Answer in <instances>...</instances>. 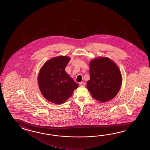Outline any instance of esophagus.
Returning <instances> with one entry per match:
<instances>
[{
	"label": "esophagus",
	"instance_id": "esophagus-1",
	"mask_svg": "<svg viewBox=\"0 0 150 150\" xmlns=\"http://www.w3.org/2000/svg\"><path fill=\"white\" fill-rule=\"evenodd\" d=\"M85 85H86V83H83V82H81L79 83L80 86H81V87H84V86H85Z\"/></svg>",
	"mask_w": 150,
	"mask_h": 150
}]
</instances>
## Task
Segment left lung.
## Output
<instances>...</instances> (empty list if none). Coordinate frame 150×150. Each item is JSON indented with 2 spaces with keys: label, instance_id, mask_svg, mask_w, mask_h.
Listing matches in <instances>:
<instances>
[{
  "label": "left lung",
  "instance_id": "left-lung-1",
  "mask_svg": "<svg viewBox=\"0 0 150 150\" xmlns=\"http://www.w3.org/2000/svg\"><path fill=\"white\" fill-rule=\"evenodd\" d=\"M90 80L87 88L93 98L100 102L110 100L117 95L122 85V76L117 66L106 57L90 62Z\"/></svg>",
  "mask_w": 150,
  "mask_h": 150
}]
</instances>
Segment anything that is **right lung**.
Here are the masks:
<instances>
[{"label":"right lung","mask_w":150,"mask_h":150,"mask_svg":"<svg viewBox=\"0 0 150 150\" xmlns=\"http://www.w3.org/2000/svg\"><path fill=\"white\" fill-rule=\"evenodd\" d=\"M70 60L67 56L52 58L43 65L38 74V86L42 95L55 104L64 103L78 87L65 71Z\"/></svg>","instance_id":"1"}]
</instances>
